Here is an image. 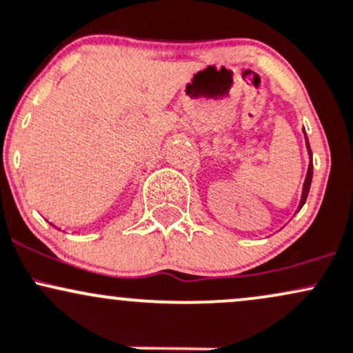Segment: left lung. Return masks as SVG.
I'll list each match as a JSON object with an SVG mask.
<instances>
[{"label":"left lung","mask_w":353,"mask_h":353,"mask_svg":"<svg viewBox=\"0 0 353 353\" xmlns=\"http://www.w3.org/2000/svg\"><path fill=\"white\" fill-rule=\"evenodd\" d=\"M305 133V130H303ZM305 138H307V134H305ZM307 150H308V155H310V165H308V172H307V178H305V183H303V192H302V200H300V207H303L305 200H307L308 196V192H310V183H312V175H314V165H312V150H310V145H308V140H307Z\"/></svg>","instance_id":"obj_1"}]
</instances>
